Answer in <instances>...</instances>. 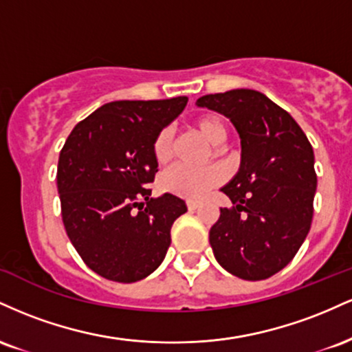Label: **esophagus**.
Returning a JSON list of instances; mask_svg holds the SVG:
<instances>
[{"mask_svg": "<svg viewBox=\"0 0 352 352\" xmlns=\"http://www.w3.org/2000/svg\"><path fill=\"white\" fill-rule=\"evenodd\" d=\"M200 201H197V200H187V208L188 210H197L200 207Z\"/></svg>", "mask_w": 352, "mask_h": 352, "instance_id": "1", "label": "esophagus"}]
</instances>
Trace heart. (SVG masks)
Here are the masks:
<instances>
[{
	"instance_id": "heart-1",
	"label": "heart",
	"mask_w": 352,
	"mask_h": 352,
	"mask_svg": "<svg viewBox=\"0 0 352 352\" xmlns=\"http://www.w3.org/2000/svg\"><path fill=\"white\" fill-rule=\"evenodd\" d=\"M195 129L208 142H223L227 129L217 116H201L195 120ZM153 157L157 162L165 164L172 157L173 135L170 129H164L157 134L152 145ZM160 188L167 193H173L184 199L197 200L201 199L210 188L220 184V173L213 168H190L184 165H175L168 168L160 177Z\"/></svg>"
}]
</instances>
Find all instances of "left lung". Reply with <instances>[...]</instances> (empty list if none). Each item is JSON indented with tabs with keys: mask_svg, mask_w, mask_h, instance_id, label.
I'll use <instances>...</instances> for the list:
<instances>
[{
	"mask_svg": "<svg viewBox=\"0 0 352 352\" xmlns=\"http://www.w3.org/2000/svg\"><path fill=\"white\" fill-rule=\"evenodd\" d=\"M197 106L228 117L241 144L240 168L220 188L233 207L220 208L210 228L213 254L241 280H266L293 260L311 228L313 147L285 109L253 89L204 96Z\"/></svg>",
	"mask_w": 352,
	"mask_h": 352,
	"instance_id": "obj_1",
	"label": "left lung"
}]
</instances>
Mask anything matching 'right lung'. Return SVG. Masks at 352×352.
<instances>
[{
	"instance_id": "1",
	"label": "right lung",
	"mask_w": 352,
	"mask_h": 352,
	"mask_svg": "<svg viewBox=\"0 0 352 352\" xmlns=\"http://www.w3.org/2000/svg\"><path fill=\"white\" fill-rule=\"evenodd\" d=\"M188 99L114 100L72 129L58 162L63 223L92 272L117 283L144 280L170 246L187 205L172 193L151 199L157 134Z\"/></svg>"
}]
</instances>
